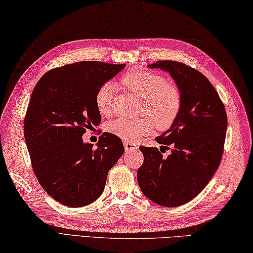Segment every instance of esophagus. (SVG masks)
<instances>
[{
    "label": "esophagus",
    "instance_id": "34e87169",
    "mask_svg": "<svg viewBox=\"0 0 253 253\" xmlns=\"http://www.w3.org/2000/svg\"><path fill=\"white\" fill-rule=\"evenodd\" d=\"M123 145H125V149L126 153H130L132 151H136L138 147L135 143H131V142H125L123 143Z\"/></svg>",
    "mask_w": 253,
    "mask_h": 253
}]
</instances>
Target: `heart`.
Wrapping results in <instances>:
<instances>
[{
    "instance_id": "1",
    "label": "heart",
    "mask_w": 253,
    "mask_h": 253,
    "mask_svg": "<svg viewBox=\"0 0 253 253\" xmlns=\"http://www.w3.org/2000/svg\"><path fill=\"white\" fill-rule=\"evenodd\" d=\"M122 84L136 96L143 98L142 111L148 117L141 119H117L108 123L107 130L127 142L146 135L154 126L167 130L179 117L182 106L181 91L176 85L166 83L161 74L144 69H134L122 77ZM115 86L105 83L95 96V104L102 116H110L113 110Z\"/></svg>"
}]
</instances>
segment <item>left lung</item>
<instances>
[{
	"label": "left lung",
	"instance_id": "8db88e82",
	"mask_svg": "<svg viewBox=\"0 0 253 253\" xmlns=\"http://www.w3.org/2000/svg\"><path fill=\"white\" fill-rule=\"evenodd\" d=\"M149 69L166 71L181 91L179 117L156 137L161 146H141L144 163L137 170L142 192L154 203L176 208L193 200L217 170L224 152L227 115L206 77L177 61H157ZM171 147L167 158L162 153Z\"/></svg>",
	"mask_w": 253,
	"mask_h": 253
}]
</instances>
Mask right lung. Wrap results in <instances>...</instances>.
Here are the masks:
<instances>
[{
  "label": "right lung",
  "mask_w": 253,
  "mask_h": 253,
  "mask_svg": "<svg viewBox=\"0 0 253 253\" xmlns=\"http://www.w3.org/2000/svg\"><path fill=\"white\" fill-rule=\"evenodd\" d=\"M125 66L76 62L47 72L32 92L24 134L35 176L65 206L82 208L99 198L108 171L125 153L120 137L112 133H102L96 148L82 137L101 121L97 90Z\"/></svg>",
  "instance_id": "1"
}]
</instances>
